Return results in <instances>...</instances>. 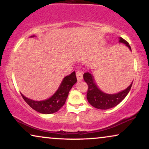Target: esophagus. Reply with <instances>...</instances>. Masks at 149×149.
Masks as SVG:
<instances>
[{
	"label": "esophagus",
	"mask_w": 149,
	"mask_h": 149,
	"mask_svg": "<svg viewBox=\"0 0 149 149\" xmlns=\"http://www.w3.org/2000/svg\"><path fill=\"white\" fill-rule=\"evenodd\" d=\"M83 72H82V71H80V70L77 71V72H76L77 80L78 81L83 80Z\"/></svg>",
	"instance_id": "esophagus-1"
}]
</instances>
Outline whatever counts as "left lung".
Here are the masks:
<instances>
[{
    "mask_svg": "<svg viewBox=\"0 0 149 149\" xmlns=\"http://www.w3.org/2000/svg\"><path fill=\"white\" fill-rule=\"evenodd\" d=\"M119 42L125 44L132 51L129 43L125 39L120 37ZM83 79L88 85L87 99L89 103L92 107L96 108V109L102 110L109 109L119 104L129 93L132 87V83H133L132 82L130 86L127 87L125 90L120 91L117 93H115V94H109V93H104L98 88V87L95 84L93 75L90 72L84 73Z\"/></svg>",
    "mask_w": 149,
    "mask_h": 149,
    "instance_id": "left-lung-1",
    "label": "left lung"
}]
</instances>
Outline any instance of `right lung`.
<instances>
[{"instance_id":"add662e5","label":"right lung","mask_w":149,"mask_h":149,"mask_svg":"<svg viewBox=\"0 0 149 149\" xmlns=\"http://www.w3.org/2000/svg\"><path fill=\"white\" fill-rule=\"evenodd\" d=\"M77 79L75 72L67 75L63 79L62 83L56 92L52 97L45 100L34 101L26 97L23 94L22 96L26 103L36 111L42 114H52L58 111L66 102L68 93Z\"/></svg>"}]
</instances>
